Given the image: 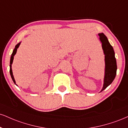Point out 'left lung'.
Here are the masks:
<instances>
[{
  "instance_id": "1",
  "label": "left lung",
  "mask_w": 128,
  "mask_h": 128,
  "mask_svg": "<svg viewBox=\"0 0 128 128\" xmlns=\"http://www.w3.org/2000/svg\"><path fill=\"white\" fill-rule=\"evenodd\" d=\"M100 39L102 42V47L105 54V77L104 85L101 92L112 84L116 75L117 64L113 47L109 43L107 37L103 33H100Z\"/></svg>"
}]
</instances>
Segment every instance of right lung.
<instances>
[{
	"mask_svg": "<svg viewBox=\"0 0 128 128\" xmlns=\"http://www.w3.org/2000/svg\"><path fill=\"white\" fill-rule=\"evenodd\" d=\"M20 44V43H19V44H18L16 46H15V49H14L13 52H12V55H11V56H10V76H11V78H12V80H13V82H14L15 84V79H14V78L13 73H12V68H11V67H12L11 64H12V62H13L14 56V55H15V54L16 53V50H17V49H18V48L19 47Z\"/></svg>",
	"mask_w": 128,
	"mask_h": 128,
	"instance_id": "1",
	"label": "right lung"
}]
</instances>
